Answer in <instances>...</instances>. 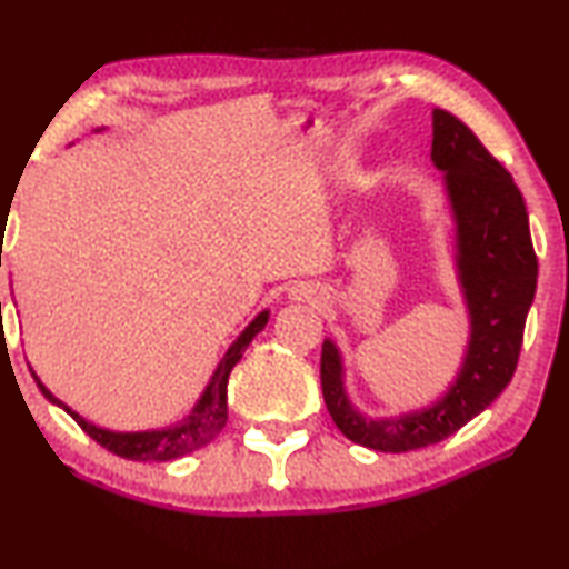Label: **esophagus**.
Returning <instances> with one entry per match:
<instances>
[{
    "label": "esophagus",
    "mask_w": 569,
    "mask_h": 569,
    "mask_svg": "<svg viewBox=\"0 0 569 569\" xmlns=\"http://www.w3.org/2000/svg\"><path fill=\"white\" fill-rule=\"evenodd\" d=\"M291 296H293L296 301H311V303H317L319 299H322V293H319L315 286H303V283L293 286L291 288Z\"/></svg>",
    "instance_id": "1"
}]
</instances>
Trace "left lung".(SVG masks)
<instances>
[{
	"instance_id": "1",
	"label": "left lung",
	"mask_w": 569,
	"mask_h": 569,
	"mask_svg": "<svg viewBox=\"0 0 569 569\" xmlns=\"http://www.w3.org/2000/svg\"><path fill=\"white\" fill-rule=\"evenodd\" d=\"M430 159L443 172L456 281L469 317L467 348L453 381L420 410L371 418L350 402L338 342H322L327 412L342 436L383 453L443 441L498 399L513 379L539 276L521 190L467 123L438 108Z\"/></svg>"
}]
</instances>
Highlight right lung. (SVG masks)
<instances>
[{"mask_svg": "<svg viewBox=\"0 0 569 569\" xmlns=\"http://www.w3.org/2000/svg\"><path fill=\"white\" fill-rule=\"evenodd\" d=\"M102 131V128H98ZM270 309H262L258 317L252 319L250 325L239 332V338L231 342L227 353L216 366V371L208 379L206 389L201 391V397L196 399L193 410H190L186 418L174 422V426L167 428H151V430H110V428H100L94 422L84 420L77 410H71L67 402H61L59 397L51 395V389L38 379V373L30 368L33 379L38 383V389L43 391V397L48 402L61 407L63 412L71 415L77 420V426L84 430L87 436L94 438L102 448L113 451L116 456H123V459L131 461H172L180 459V456L193 453L198 448H203L213 441L216 436L221 433L223 426H227L229 410H227V383H229V373L231 368L239 363V358L250 346L254 335H258L262 327L268 325Z\"/></svg>", "mask_w": 569, "mask_h": 569, "instance_id": "obj_1", "label": "right lung"}]
</instances>
